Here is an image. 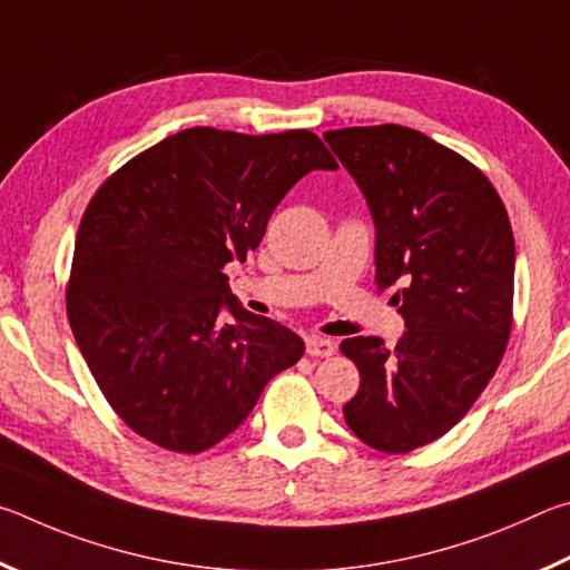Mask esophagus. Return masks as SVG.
I'll use <instances>...</instances> for the list:
<instances>
[{
	"label": "esophagus",
	"mask_w": 570,
	"mask_h": 570,
	"mask_svg": "<svg viewBox=\"0 0 570 570\" xmlns=\"http://www.w3.org/2000/svg\"><path fill=\"white\" fill-rule=\"evenodd\" d=\"M305 351L311 357H331L335 353V343L331 337H323V335H307Z\"/></svg>",
	"instance_id": "obj_1"
}]
</instances>
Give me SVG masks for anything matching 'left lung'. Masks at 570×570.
<instances>
[{
	"label": "left lung",
	"mask_w": 570,
	"mask_h": 570,
	"mask_svg": "<svg viewBox=\"0 0 570 570\" xmlns=\"http://www.w3.org/2000/svg\"><path fill=\"white\" fill-rule=\"evenodd\" d=\"M325 142L375 223V283L405 321L395 351L347 337L361 387L343 405L365 445L411 453L471 411L505 353L515 243L495 187L475 165L401 125L345 127Z\"/></svg>",
	"instance_id": "8db88e82"
}]
</instances>
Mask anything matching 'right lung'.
Listing matches in <instances>:
<instances>
[{
    "label": "right lung",
    "instance_id": "1",
    "mask_svg": "<svg viewBox=\"0 0 570 570\" xmlns=\"http://www.w3.org/2000/svg\"><path fill=\"white\" fill-rule=\"evenodd\" d=\"M335 167L307 129L193 127L129 159L89 199L67 317L99 391L137 435L203 453L301 361L303 337L247 313L223 269L245 263L297 179Z\"/></svg>",
    "mask_w": 570,
    "mask_h": 570
}]
</instances>
